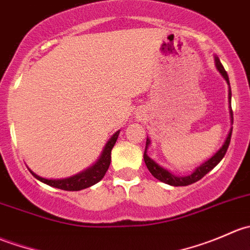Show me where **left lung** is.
<instances>
[{
  "mask_svg": "<svg viewBox=\"0 0 250 250\" xmlns=\"http://www.w3.org/2000/svg\"><path fill=\"white\" fill-rule=\"evenodd\" d=\"M215 66L216 69L219 70V72L221 74V76L225 78L226 81H228L229 85H230V81H229V76H228V72L225 71V69H224V66L221 65L220 60H219L218 57H215ZM229 95H230V99H231V88L229 89ZM232 111V110H231ZM232 115V113H231ZM233 120V117H232ZM231 134H232V130L230 132V134L228 135V139L225 140V143H224L223 147L220 148V150L218 151V152L215 153V155L213 156V157L210 158V160L207 161L206 163H203L201 167H198L197 169L195 170L191 175L188 176H176V175H173L172 173H169L168 170L163 169L162 167H160V166L157 165V163L153 162L152 160H151L150 157H148L147 155H146V150H147V146L148 144H150V140L146 139V146H145V152H144V161H145V165L146 167H147V169L150 170V173L152 174L153 176H155L156 179H158V180H161L162 183H166L168 184V185H172V186H188V185H191V184L196 183V181H198L200 179H202L206 174H208L210 172L211 169H213L214 167H215L216 165H218L219 162H220L221 160L224 158V156H225L226 151H228L229 148V145H230V141H231Z\"/></svg>",
  "mask_w": 250,
  "mask_h": 250,
  "instance_id": "left-lung-1",
  "label": "left lung"
}]
</instances>
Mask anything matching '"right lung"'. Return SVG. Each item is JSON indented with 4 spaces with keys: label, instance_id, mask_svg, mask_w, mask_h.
<instances>
[{
    "label": "right lung",
    "instance_id": "1",
    "mask_svg": "<svg viewBox=\"0 0 250 250\" xmlns=\"http://www.w3.org/2000/svg\"><path fill=\"white\" fill-rule=\"evenodd\" d=\"M118 134L120 132L115 133L112 135V138L107 141L106 146H105L104 151H103L102 156L98 160V162L94 166H92L90 168H88L84 172L77 174V175L71 176V178L62 179V180H48V179L41 178V176L36 175L35 173H32V175L36 179H39L42 183L47 184V185L53 186V188H60V190L65 191H78L83 190V188H87L89 186L94 185L98 181L102 180L104 178L105 173L109 169V166L111 162V150H112L113 145H115L116 140H117Z\"/></svg>",
    "mask_w": 250,
    "mask_h": 250
}]
</instances>
